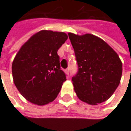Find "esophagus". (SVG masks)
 I'll use <instances>...</instances> for the list:
<instances>
[{
  "label": "esophagus",
  "instance_id": "obj_1",
  "mask_svg": "<svg viewBox=\"0 0 131 131\" xmlns=\"http://www.w3.org/2000/svg\"><path fill=\"white\" fill-rule=\"evenodd\" d=\"M65 72L68 75V74H69V68H66V69L65 70Z\"/></svg>",
  "mask_w": 131,
  "mask_h": 131
}]
</instances>
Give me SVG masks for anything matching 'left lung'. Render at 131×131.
<instances>
[{"label":"left lung","mask_w":131,"mask_h":131,"mask_svg":"<svg viewBox=\"0 0 131 131\" xmlns=\"http://www.w3.org/2000/svg\"><path fill=\"white\" fill-rule=\"evenodd\" d=\"M74 50L78 71L72 77L78 98L91 105L106 101L120 82L123 64L120 59L101 38L91 34L68 33Z\"/></svg>","instance_id":"1"}]
</instances>
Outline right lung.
I'll return each mask as SVG.
<instances>
[{"label":"right lung","instance_id":"right-lung-1","mask_svg":"<svg viewBox=\"0 0 131 131\" xmlns=\"http://www.w3.org/2000/svg\"><path fill=\"white\" fill-rule=\"evenodd\" d=\"M67 39L63 32L41 30L18 52L12 63L13 79L28 101L42 106L57 98L66 80L58 50Z\"/></svg>","mask_w":131,"mask_h":131}]
</instances>
